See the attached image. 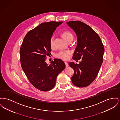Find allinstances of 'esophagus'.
I'll use <instances>...</instances> for the list:
<instances>
[{"label": "esophagus", "mask_w": 120, "mask_h": 120, "mask_svg": "<svg viewBox=\"0 0 120 120\" xmlns=\"http://www.w3.org/2000/svg\"><path fill=\"white\" fill-rule=\"evenodd\" d=\"M65 65H66V67H68L69 65H68V63H67V62H65Z\"/></svg>", "instance_id": "obj_1"}]
</instances>
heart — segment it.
I'll list each match as a JSON object with an SVG mask.
<instances>
[{"mask_svg":"<svg viewBox=\"0 0 120 120\" xmlns=\"http://www.w3.org/2000/svg\"><path fill=\"white\" fill-rule=\"evenodd\" d=\"M62 35L63 37L67 41H68L70 40H73L74 38L73 35L69 31H64L62 33ZM53 40H54V37L52 36L50 39L49 44L51 48H52L53 46ZM71 52L70 50H62L59 52L57 53L56 55V56L61 58L63 60H68L69 57V55L71 54Z\"/></svg>","mask_w":120,"mask_h":120,"instance_id":"b5f03b06","label":"heart"}]
</instances>
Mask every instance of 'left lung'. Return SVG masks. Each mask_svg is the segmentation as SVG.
<instances>
[{
  "instance_id": "8db88e82",
  "label": "left lung",
  "mask_w": 120,
  "mask_h": 120,
  "mask_svg": "<svg viewBox=\"0 0 120 120\" xmlns=\"http://www.w3.org/2000/svg\"><path fill=\"white\" fill-rule=\"evenodd\" d=\"M67 23L77 36V46L72 58L82 59L79 64L69 63L74 71L71 82L76 86L84 87L92 83L98 73L103 61L104 46L98 34L86 23L80 21Z\"/></svg>"
}]
</instances>
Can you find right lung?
<instances>
[{"mask_svg": "<svg viewBox=\"0 0 120 120\" xmlns=\"http://www.w3.org/2000/svg\"><path fill=\"white\" fill-rule=\"evenodd\" d=\"M63 22H42L25 35L20 49L22 68L29 81L37 89L44 92L52 89L56 77L65 68L60 59H54L49 65L45 60L51 54L50 38Z\"/></svg>", "mask_w": 120, "mask_h": 120, "instance_id": "add662e5", "label": "right lung"}]
</instances>
